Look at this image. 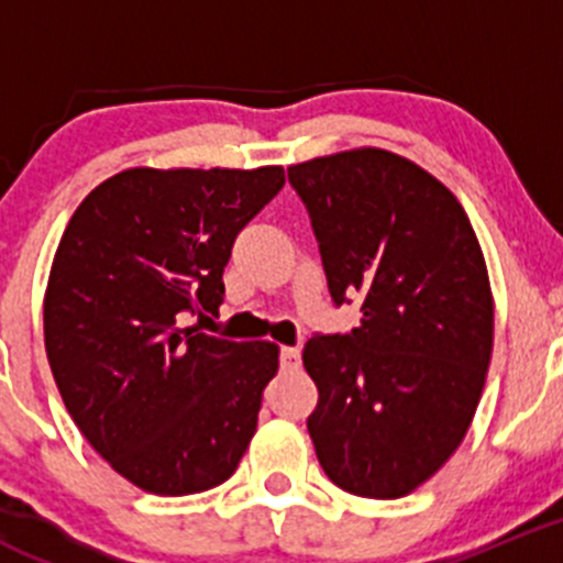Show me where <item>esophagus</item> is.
Segmentation results:
<instances>
[{"label": "esophagus", "instance_id": "34e87169", "mask_svg": "<svg viewBox=\"0 0 563 563\" xmlns=\"http://www.w3.org/2000/svg\"><path fill=\"white\" fill-rule=\"evenodd\" d=\"M299 360H302V351H299V345H283V349H280V365L286 367V371H294V367H299Z\"/></svg>", "mask_w": 563, "mask_h": 563}]
</instances>
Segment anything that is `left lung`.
Segmentation results:
<instances>
[{
	"label": "left lung",
	"instance_id": "obj_1",
	"mask_svg": "<svg viewBox=\"0 0 563 563\" xmlns=\"http://www.w3.org/2000/svg\"><path fill=\"white\" fill-rule=\"evenodd\" d=\"M349 334L302 351L318 387L308 433L329 479L400 498L446 463L479 406L493 354L485 255L460 201L395 152L362 146L288 168Z\"/></svg>",
	"mask_w": 563,
	"mask_h": 563
}]
</instances>
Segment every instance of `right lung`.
<instances>
[{"label":"right lung","mask_w":563,"mask_h":563,"mask_svg":"<svg viewBox=\"0 0 563 563\" xmlns=\"http://www.w3.org/2000/svg\"><path fill=\"white\" fill-rule=\"evenodd\" d=\"M283 181V166L128 168L62 234L43 299L51 373L84 439L141 490L223 485L253 439L280 349L185 323L218 313L236 234Z\"/></svg>","instance_id":"right-lung-1"}]
</instances>
